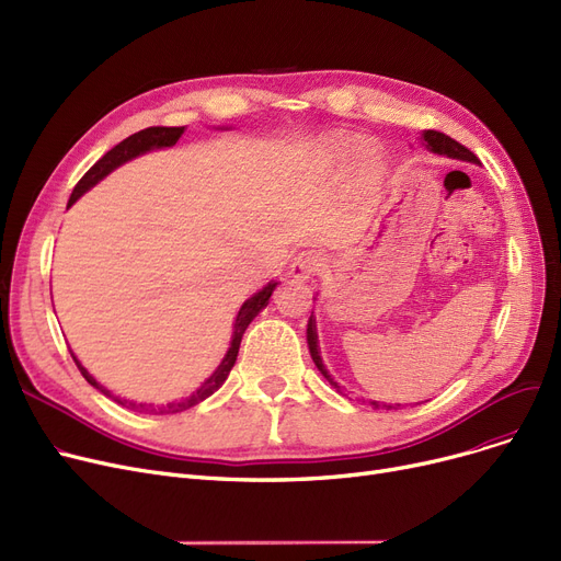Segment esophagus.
I'll list each match as a JSON object with an SVG mask.
<instances>
[{
  "mask_svg": "<svg viewBox=\"0 0 561 561\" xmlns=\"http://www.w3.org/2000/svg\"><path fill=\"white\" fill-rule=\"evenodd\" d=\"M325 265V256L319 250H305L300 252L294 263H290V275L307 279L309 275H316Z\"/></svg>",
  "mask_w": 561,
  "mask_h": 561,
  "instance_id": "obj_1",
  "label": "esophagus"
}]
</instances>
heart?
Wrapping results in <instances>:
<instances>
[{"mask_svg": "<svg viewBox=\"0 0 561 561\" xmlns=\"http://www.w3.org/2000/svg\"><path fill=\"white\" fill-rule=\"evenodd\" d=\"M353 146H355V139H351V137H334L330 141V151L336 156H344L353 149Z\"/></svg>", "mask_w": 561, "mask_h": 561, "instance_id": "heart-1", "label": "heart"}]
</instances>
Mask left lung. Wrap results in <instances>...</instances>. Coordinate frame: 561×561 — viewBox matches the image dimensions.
<instances>
[{"mask_svg": "<svg viewBox=\"0 0 561 561\" xmlns=\"http://www.w3.org/2000/svg\"><path fill=\"white\" fill-rule=\"evenodd\" d=\"M424 141H426V146H428L431 151L440 153V156H449V158H458V160H468V162H479L477 156H474L470 149H466V146L458 144L456 139H451V137L445 135V133L426 130V133H424ZM307 344H309V353H311V359L316 362V367H319V371L325 376V380H328L332 387H336V392H339L341 387L332 380V376H330L328 369L323 367V359H321V353H319V334H316V321H313V316H311L309 325H307ZM371 405L378 408V401H371ZM385 408H399V405H387V403H385Z\"/></svg>", "mask_w": 561, "mask_h": 561, "instance_id": "1", "label": "left lung"}]
</instances>
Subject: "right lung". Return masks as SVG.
<instances>
[{"mask_svg":"<svg viewBox=\"0 0 561 561\" xmlns=\"http://www.w3.org/2000/svg\"><path fill=\"white\" fill-rule=\"evenodd\" d=\"M185 133V126H181V128H167V126H153V128H144V130H139V133H135V135H130L128 139H124L121 144H116L112 151H107L99 162H95L89 172L78 181V185H76V190H72V194H70V199H68V206L70 204H76V199L80 197V194H84L91 185H95L99 183L103 176H107L112 169H116L118 164H124V162H128V160H133V158H137L139 153H146V151H151V149H162V146H174L179 139H181V135ZM275 286H277V282H271L267 284L265 288H261L259 294H254L245 305L240 307V311H238V316H236V325H233V339H231V348L227 351V355H225V359L220 362V367L215 369V374L208 378V380H204V385L197 389V392L194 394H190L187 399H183V401H176V403H169V405H162V408H156V405H146V403H135V401H126V399H118V397H114L110 389H105L101 382H95V378L93 376H89V371L82 367V364L78 362V357L72 355V351H70V357L76 359V364H78V369H80V374L87 378V382L89 385H93L95 389H101V392L105 394V397H110L112 401H116L118 405H124V408H130V410H137V412H156V415H169V412H181V410H187V408H192V405H197L199 401H204V399H208L213 392H217V389L222 387V382L227 380V376H229V371H231V367L236 364V357H238V348H240V339H242V334H245V330H248V325L252 323V319L254 316L267 305V300H271V296H273V290H275Z\"/></svg>","mask_w":561,"mask_h":561,"instance_id":"right-lung-1","label":"right lung"}]
</instances>
